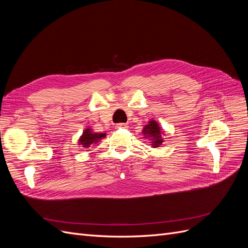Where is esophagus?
<instances>
[{
  "label": "esophagus",
  "instance_id": "esophagus-1",
  "mask_svg": "<svg viewBox=\"0 0 248 248\" xmlns=\"http://www.w3.org/2000/svg\"><path fill=\"white\" fill-rule=\"evenodd\" d=\"M127 127H128V125L125 124V123H118V124L116 125V128H117V129H121V128H127Z\"/></svg>",
  "mask_w": 248,
  "mask_h": 248
}]
</instances>
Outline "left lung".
Listing matches in <instances>:
<instances>
[{
    "instance_id": "obj_1",
    "label": "left lung",
    "mask_w": 248,
    "mask_h": 248,
    "mask_svg": "<svg viewBox=\"0 0 248 248\" xmlns=\"http://www.w3.org/2000/svg\"><path fill=\"white\" fill-rule=\"evenodd\" d=\"M142 133H144L146 139L149 138L150 140H151L152 142L151 145L153 146V148L159 147L162 144L163 139L161 138V129L155 120H151V121L149 122V124H147L144 127Z\"/></svg>"
}]
</instances>
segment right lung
<instances>
[{
    "instance_id": "right-lung-1",
    "label": "right lung",
    "mask_w": 248,
    "mask_h": 248,
    "mask_svg": "<svg viewBox=\"0 0 248 248\" xmlns=\"http://www.w3.org/2000/svg\"><path fill=\"white\" fill-rule=\"evenodd\" d=\"M104 137H106V133H95L92 132L91 129H85V131L82 132V136L78 140V145L88 149L92 144H96Z\"/></svg>"
}]
</instances>
